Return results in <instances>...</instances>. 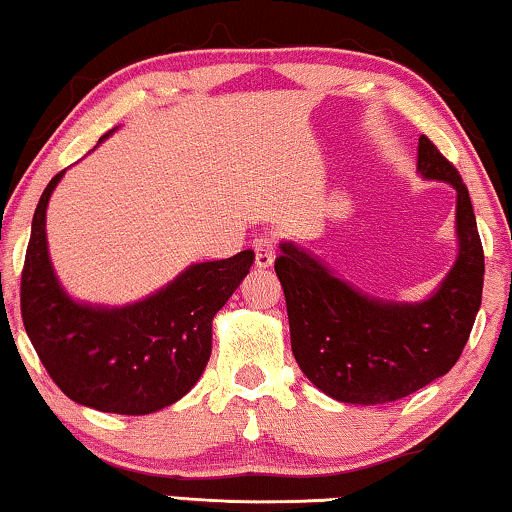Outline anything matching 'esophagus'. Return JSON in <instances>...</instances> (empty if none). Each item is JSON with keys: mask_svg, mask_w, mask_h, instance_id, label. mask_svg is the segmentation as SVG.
<instances>
[{"mask_svg": "<svg viewBox=\"0 0 512 512\" xmlns=\"http://www.w3.org/2000/svg\"><path fill=\"white\" fill-rule=\"evenodd\" d=\"M274 238L272 235H258L254 240V249H256V268H270L274 263Z\"/></svg>", "mask_w": 512, "mask_h": 512, "instance_id": "esophagus-1", "label": "esophagus"}]
</instances>
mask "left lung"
<instances>
[{"instance_id": "left-lung-1", "label": "left lung", "mask_w": 512, "mask_h": 512, "mask_svg": "<svg viewBox=\"0 0 512 512\" xmlns=\"http://www.w3.org/2000/svg\"><path fill=\"white\" fill-rule=\"evenodd\" d=\"M418 170L457 191L459 256L429 300L395 305L365 298L291 242L281 244L274 261L295 360L318 390L339 402L369 406L411 395L448 374L469 342L485 279L469 189L427 136H420Z\"/></svg>"}]
</instances>
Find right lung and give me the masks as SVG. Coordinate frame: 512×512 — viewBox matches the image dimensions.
Instances as JSON below:
<instances>
[{"label":"right lung","instance_id":"add662e5","mask_svg":"<svg viewBox=\"0 0 512 512\" xmlns=\"http://www.w3.org/2000/svg\"><path fill=\"white\" fill-rule=\"evenodd\" d=\"M62 175L59 170L48 182L36 205L20 274L29 342L73 402L122 416L164 409L201 379L212 351V318L247 277L254 251L191 265L138 305H76L59 288L46 247V207Z\"/></svg>","mask_w":512,"mask_h":512}]
</instances>
